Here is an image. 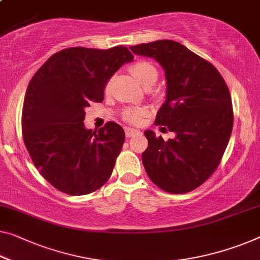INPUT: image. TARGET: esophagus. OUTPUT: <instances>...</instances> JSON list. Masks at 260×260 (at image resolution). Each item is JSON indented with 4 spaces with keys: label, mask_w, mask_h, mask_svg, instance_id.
Masks as SVG:
<instances>
[{
    "label": "esophagus",
    "mask_w": 260,
    "mask_h": 260,
    "mask_svg": "<svg viewBox=\"0 0 260 260\" xmlns=\"http://www.w3.org/2000/svg\"><path fill=\"white\" fill-rule=\"evenodd\" d=\"M125 132H126V137H127V138L134 137V135H138V134H140V133H141V132L139 131V129L131 128V127H126V128H125Z\"/></svg>",
    "instance_id": "esophagus-1"
}]
</instances>
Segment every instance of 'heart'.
I'll return each mask as SVG.
<instances>
[{
	"label": "heart",
	"mask_w": 260,
	"mask_h": 260,
	"mask_svg": "<svg viewBox=\"0 0 260 260\" xmlns=\"http://www.w3.org/2000/svg\"><path fill=\"white\" fill-rule=\"evenodd\" d=\"M129 71L143 87L153 86L158 78V71L155 65L149 60H138L131 65ZM146 111L143 108L131 107L126 108L122 113V118L131 123H139L141 121Z\"/></svg>",
	"instance_id": "obj_1"
}]
</instances>
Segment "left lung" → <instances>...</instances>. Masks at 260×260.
Listing matches in <instances>:
<instances>
[{"instance_id":"left-lung-1","label":"left lung","mask_w":260,"mask_h":260,"mask_svg":"<svg viewBox=\"0 0 260 260\" xmlns=\"http://www.w3.org/2000/svg\"><path fill=\"white\" fill-rule=\"evenodd\" d=\"M129 49L164 68L167 94L155 123L176 134L165 141L146 131L143 167L162 190L191 191L212 175L229 142L234 126L229 88L214 65L179 42L155 41Z\"/></svg>"}]
</instances>
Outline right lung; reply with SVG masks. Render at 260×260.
Listing matches in <instances>:
<instances>
[{
	"label": "right lung",
	"mask_w": 260,
	"mask_h": 260,
	"mask_svg": "<svg viewBox=\"0 0 260 260\" xmlns=\"http://www.w3.org/2000/svg\"><path fill=\"white\" fill-rule=\"evenodd\" d=\"M133 58L126 46L69 48L31 78L22 110L23 140L35 167L59 191L86 195L111 177L125 132L114 121L86 129L85 108L103 102L107 81Z\"/></svg>",
	"instance_id": "obj_1"
}]
</instances>
